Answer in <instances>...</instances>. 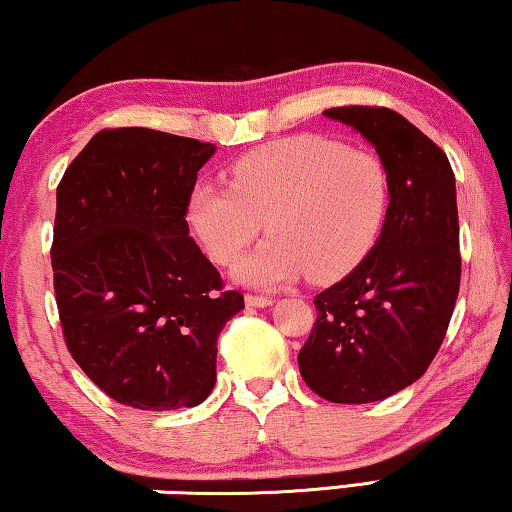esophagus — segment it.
I'll use <instances>...</instances> for the list:
<instances>
[{
	"label": "esophagus",
	"mask_w": 512,
	"mask_h": 512,
	"mask_svg": "<svg viewBox=\"0 0 512 512\" xmlns=\"http://www.w3.org/2000/svg\"><path fill=\"white\" fill-rule=\"evenodd\" d=\"M273 299L271 296H262V294H246V305H253V308H266L271 305Z\"/></svg>",
	"instance_id": "esophagus-1"
}]
</instances>
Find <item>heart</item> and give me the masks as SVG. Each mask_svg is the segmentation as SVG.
Returning a JSON list of instances; mask_svg holds the SVG:
<instances>
[{"instance_id":"obj_1","label":"heart","mask_w":512,"mask_h":512,"mask_svg":"<svg viewBox=\"0 0 512 512\" xmlns=\"http://www.w3.org/2000/svg\"><path fill=\"white\" fill-rule=\"evenodd\" d=\"M391 209V179L377 154L324 135H294L248 151L230 188L202 183L188 223L218 264H232L262 230L271 236L236 266L239 280L280 287L308 273L331 282L375 250Z\"/></svg>"}]
</instances>
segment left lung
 Listing matches in <instances>:
<instances>
[{
  "label": "left lung",
  "instance_id": "left-lung-1",
  "mask_svg": "<svg viewBox=\"0 0 512 512\" xmlns=\"http://www.w3.org/2000/svg\"><path fill=\"white\" fill-rule=\"evenodd\" d=\"M324 114L377 149L391 209L375 250L315 296L299 370L319 398L365 404L414 384L446 338L462 276L455 174L444 151L395 110L345 105Z\"/></svg>",
  "mask_w": 512,
  "mask_h": 512
}]
</instances>
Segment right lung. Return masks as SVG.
<instances>
[{"label":"right lung","instance_id":"obj_1","mask_svg":"<svg viewBox=\"0 0 512 512\" xmlns=\"http://www.w3.org/2000/svg\"><path fill=\"white\" fill-rule=\"evenodd\" d=\"M216 144L105 128L57 186L50 257L61 331L82 372L126 407H195L216 384L218 335L243 294L193 236L186 213Z\"/></svg>","mask_w":512,"mask_h":512}]
</instances>
